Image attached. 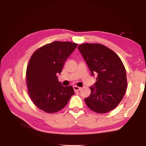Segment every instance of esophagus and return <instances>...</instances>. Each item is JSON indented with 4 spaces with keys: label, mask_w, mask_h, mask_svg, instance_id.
I'll list each match as a JSON object with an SVG mask.
<instances>
[{
    "label": "esophagus",
    "mask_w": 146,
    "mask_h": 146,
    "mask_svg": "<svg viewBox=\"0 0 146 146\" xmlns=\"http://www.w3.org/2000/svg\"><path fill=\"white\" fill-rule=\"evenodd\" d=\"M73 88H74V90L75 91H80L82 90V88L77 86H74Z\"/></svg>",
    "instance_id": "1"
}]
</instances>
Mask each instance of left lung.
Masks as SVG:
<instances>
[{"label": "left lung", "mask_w": 146, "mask_h": 146, "mask_svg": "<svg viewBox=\"0 0 146 146\" xmlns=\"http://www.w3.org/2000/svg\"><path fill=\"white\" fill-rule=\"evenodd\" d=\"M91 75H98L96 82L90 87L91 94L85 99L87 106L98 113L115 108L124 96L127 76L124 66L115 52L100 44H82L78 47Z\"/></svg>", "instance_id": "left-lung-1"}]
</instances>
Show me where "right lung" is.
Wrapping results in <instances>:
<instances>
[{
  "mask_svg": "<svg viewBox=\"0 0 146 146\" xmlns=\"http://www.w3.org/2000/svg\"><path fill=\"white\" fill-rule=\"evenodd\" d=\"M77 46L71 42L54 41L39 48L31 56L26 71L28 92L33 104L42 111H60L74 95L73 87L61 85L57 75Z\"/></svg>",
  "mask_w": 146,
  "mask_h": 146,
  "instance_id": "right-lung-1",
  "label": "right lung"
}]
</instances>
